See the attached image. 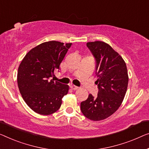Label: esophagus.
I'll return each instance as SVG.
<instances>
[{"mask_svg": "<svg viewBox=\"0 0 149 149\" xmlns=\"http://www.w3.org/2000/svg\"><path fill=\"white\" fill-rule=\"evenodd\" d=\"M70 88H72V90H77V89H78V87H77V86H74V85H71L70 86Z\"/></svg>", "mask_w": 149, "mask_h": 149, "instance_id": "obj_1", "label": "esophagus"}]
</instances>
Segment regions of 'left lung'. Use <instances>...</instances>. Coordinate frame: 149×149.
Returning <instances> with one entry per match:
<instances>
[{
  "label": "left lung",
  "mask_w": 149,
  "mask_h": 149,
  "mask_svg": "<svg viewBox=\"0 0 149 149\" xmlns=\"http://www.w3.org/2000/svg\"><path fill=\"white\" fill-rule=\"evenodd\" d=\"M87 47L96 61L97 97L92 94L81 102L87 118L99 121L107 118L118 109L127 90L128 75L125 61L112 47L103 41L88 42Z\"/></svg>",
  "instance_id": "8db88e82"
}]
</instances>
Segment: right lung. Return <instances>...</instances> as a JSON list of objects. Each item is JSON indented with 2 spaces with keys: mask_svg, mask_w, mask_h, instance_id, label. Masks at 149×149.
Here are the masks:
<instances>
[{
  "mask_svg": "<svg viewBox=\"0 0 149 149\" xmlns=\"http://www.w3.org/2000/svg\"><path fill=\"white\" fill-rule=\"evenodd\" d=\"M72 43L56 41L43 43L26 53L20 63L17 84L29 107L37 114L49 115L60 108L69 86L50 79L59 66Z\"/></svg>",
  "mask_w": 149,
  "mask_h": 149,
  "instance_id": "1",
  "label": "right lung"
}]
</instances>
